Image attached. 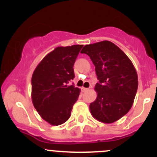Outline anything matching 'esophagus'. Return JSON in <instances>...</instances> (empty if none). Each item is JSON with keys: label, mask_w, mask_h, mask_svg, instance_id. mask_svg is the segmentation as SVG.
Instances as JSON below:
<instances>
[{"label": "esophagus", "mask_w": 157, "mask_h": 157, "mask_svg": "<svg viewBox=\"0 0 157 157\" xmlns=\"http://www.w3.org/2000/svg\"><path fill=\"white\" fill-rule=\"evenodd\" d=\"M81 90L83 92H86V91H87L88 90V88H85V87H82L81 88Z\"/></svg>", "instance_id": "esophagus-1"}]
</instances>
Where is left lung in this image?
I'll use <instances>...</instances> for the list:
<instances>
[{
    "label": "left lung",
    "mask_w": 157,
    "mask_h": 157,
    "mask_svg": "<svg viewBox=\"0 0 157 157\" xmlns=\"http://www.w3.org/2000/svg\"><path fill=\"white\" fill-rule=\"evenodd\" d=\"M80 52L90 56L99 80L90 112L101 122H115L132 106L138 86L137 71L124 52L109 41L86 45Z\"/></svg>",
    "instance_id": "left-lung-1"
}]
</instances>
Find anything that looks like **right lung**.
Wrapping results in <instances>:
<instances>
[{"label":"right lung","instance_id":"1","mask_svg":"<svg viewBox=\"0 0 157 157\" xmlns=\"http://www.w3.org/2000/svg\"><path fill=\"white\" fill-rule=\"evenodd\" d=\"M83 45L57 47L38 64L32 77V100L38 113L52 125L68 120L80 90L68 83Z\"/></svg>","mask_w":157,"mask_h":157}]
</instances>
